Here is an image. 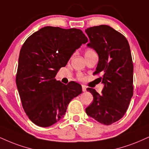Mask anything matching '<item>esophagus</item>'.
<instances>
[{
	"label": "esophagus",
	"mask_w": 149,
	"mask_h": 149,
	"mask_svg": "<svg viewBox=\"0 0 149 149\" xmlns=\"http://www.w3.org/2000/svg\"><path fill=\"white\" fill-rule=\"evenodd\" d=\"M82 92H86L87 87H86L85 85H82Z\"/></svg>",
	"instance_id": "1"
}]
</instances>
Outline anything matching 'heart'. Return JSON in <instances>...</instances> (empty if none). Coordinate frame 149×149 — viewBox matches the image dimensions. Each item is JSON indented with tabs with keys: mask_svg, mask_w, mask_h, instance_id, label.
Wrapping results in <instances>:
<instances>
[{
	"mask_svg": "<svg viewBox=\"0 0 149 149\" xmlns=\"http://www.w3.org/2000/svg\"><path fill=\"white\" fill-rule=\"evenodd\" d=\"M92 52H94V51H93V50H91V49H88V50H87V51H85V54H86V53H92ZM79 78H80V79H81V78H82V76H79Z\"/></svg>",
	"mask_w": 149,
	"mask_h": 149,
	"instance_id": "b5f03b06",
	"label": "heart"
}]
</instances>
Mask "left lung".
I'll return each instance as SVG.
<instances>
[{
	"label": "left lung",
	"instance_id": "1",
	"mask_svg": "<svg viewBox=\"0 0 149 149\" xmlns=\"http://www.w3.org/2000/svg\"><path fill=\"white\" fill-rule=\"evenodd\" d=\"M89 39L87 46L98 55L95 74L101 73L104 85L102 94L87 88L94 101L86 113L99 123L110 125L126 112L133 95V64L126 37L109 26L91 27L85 30Z\"/></svg>",
	"mask_w": 149,
	"mask_h": 149
}]
</instances>
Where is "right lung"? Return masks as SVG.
<instances>
[{
	"label": "right lung",
	"mask_w": 149,
	"mask_h": 149,
	"mask_svg": "<svg viewBox=\"0 0 149 149\" xmlns=\"http://www.w3.org/2000/svg\"><path fill=\"white\" fill-rule=\"evenodd\" d=\"M87 42L80 29L46 26L24 42L16 83L24 111L37 126H51L62 119L70 101L82 93L80 84L66 85L55 78L76 50Z\"/></svg>",
	"instance_id": "1"
}]
</instances>
